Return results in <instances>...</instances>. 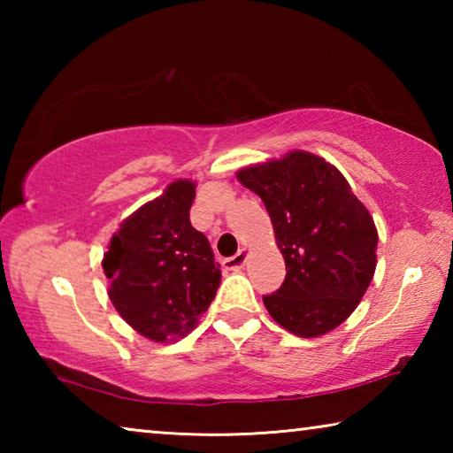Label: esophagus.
<instances>
[{
    "label": "esophagus",
    "mask_w": 453,
    "mask_h": 453,
    "mask_svg": "<svg viewBox=\"0 0 453 453\" xmlns=\"http://www.w3.org/2000/svg\"><path fill=\"white\" fill-rule=\"evenodd\" d=\"M245 256H248V254H245V250L237 251L235 256L224 259V265L227 267V270H240V267L245 264Z\"/></svg>",
    "instance_id": "obj_1"
}]
</instances>
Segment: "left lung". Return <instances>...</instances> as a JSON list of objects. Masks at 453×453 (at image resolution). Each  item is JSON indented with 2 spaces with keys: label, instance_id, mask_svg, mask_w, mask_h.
<instances>
[{
  "label": "left lung",
  "instance_id": "1",
  "mask_svg": "<svg viewBox=\"0 0 453 453\" xmlns=\"http://www.w3.org/2000/svg\"><path fill=\"white\" fill-rule=\"evenodd\" d=\"M262 197L286 259V280L264 296L270 316L300 337L346 321L375 272L378 232L332 164L308 151L237 172Z\"/></svg>",
  "mask_w": 453,
  "mask_h": 453
}]
</instances>
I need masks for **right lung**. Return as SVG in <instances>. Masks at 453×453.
<instances>
[{
	"label": "right lung",
	"instance_id": "right-lung-1",
	"mask_svg": "<svg viewBox=\"0 0 453 453\" xmlns=\"http://www.w3.org/2000/svg\"><path fill=\"white\" fill-rule=\"evenodd\" d=\"M194 197V183L173 181L121 224L104 256L111 303L153 342L188 334L221 280L208 237L189 221Z\"/></svg>",
	"mask_w": 453,
	"mask_h": 453
}]
</instances>
